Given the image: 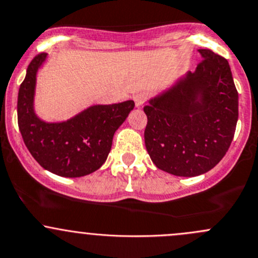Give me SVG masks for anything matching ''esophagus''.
I'll return each instance as SVG.
<instances>
[{
    "mask_svg": "<svg viewBox=\"0 0 258 258\" xmlns=\"http://www.w3.org/2000/svg\"><path fill=\"white\" fill-rule=\"evenodd\" d=\"M145 100H147V97H145V94H143V93H139V94H137L134 97V102H135V107L138 108V109H140V108L144 107V103Z\"/></svg>",
    "mask_w": 258,
    "mask_h": 258,
    "instance_id": "esophagus-1",
    "label": "esophagus"
}]
</instances>
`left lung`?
Returning a JSON list of instances; mask_svg holds the SVG:
<instances>
[{"label": "left lung", "instance_id": "8db88e82", "mask_svg": "<svg viewBox=\"0 0 258 258\" xmlns=\"http://www.w3.org/2000/svg\"><path fill=\"white\" fill-rule=\"evenodd\" d=\"M201 62L148 100L145 147L158 169L198 176L217 165L230 148L238 119V93L228 62L198 49Z\"/></svg>", "mask_w": 258, "mask_h": 258}]
</instances>
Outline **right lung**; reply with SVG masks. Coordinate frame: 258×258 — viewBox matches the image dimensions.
<instances>
[{"label":"right lung","mask_w":258,"mask_h":258,"mask_svg":"<svg viewBox=\"0 0 258 258\" xmlns=\"http://www.w3.org/2000/svg\"><path fill=\"white\" fill-rule=\"evenodd\" d=\"M48 54L30 63L17 99L18 128L31 155L43 169L63 177L92 174L107 160L114 133L134 108L133 100L116 104H93L72 118L47 121L34 108L37 74Z\"/></svg>","instance_id":"right-lung-1"}]
</instances>
